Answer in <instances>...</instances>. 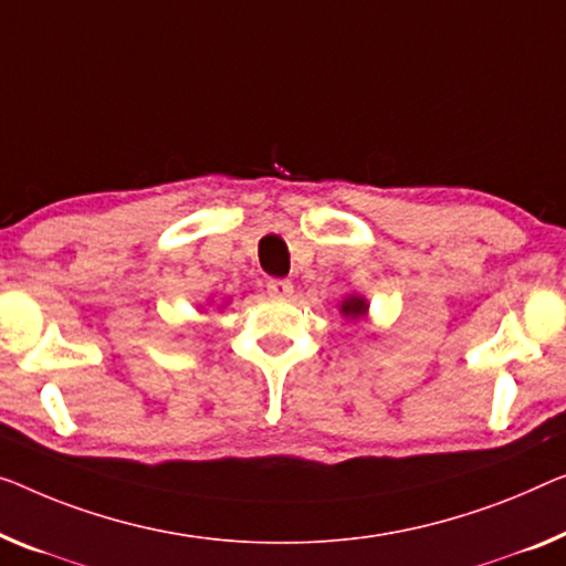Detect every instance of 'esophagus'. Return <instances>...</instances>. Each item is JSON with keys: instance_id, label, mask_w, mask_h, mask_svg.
Returning a JSON list of instances; mask_svg holds the SVG:
<instances>
[{"instance_id": "obj_1", "label": "esophagus", "mask_w": 566, "mask_h": 566, "mask_svg": "<svg viewBox=\"0 0 566 566\" xmlns=\"http://www.w3.org/2000/svg\"><path fill=\"white\" fill-rule=\"evenodd\" d=\"M266 292L272 297H290L292 294V282L290 280H269L266 282Z\"/></svg>"}]
</instances>
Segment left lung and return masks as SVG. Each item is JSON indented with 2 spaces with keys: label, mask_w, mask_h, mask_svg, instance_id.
I'll return each mask as SVG.
<instances>
[{
  "label": "left lung",
  "mask_w": 566,
  "mask_h": 566,
  "mask_svg": "<svg viewBox=\"0 0 566 566\" xmlns=\"http://www.w3.org/2000/svg\"><path fill=\"white\" fill-rule=\"evenodd\" d=\"M340 310L345 312V317H364L368 305L360 297H350L348 302H343Z\"/></svg>",
  "instance_id": "obj_1"
}]
</instances>
